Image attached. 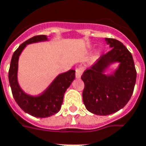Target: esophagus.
<instances>
[{"instance_id":"1","label":"esophagus","mask_w":146,"mask_h":146,"mask_svg":"<svg viewBox=\"0 0 146 146\" xmlns=\"http://www.w3.org/2000/svg\"><path fill=\"white\" fill-rule=\"evenodd\" d=\"M84 71H85V68L84 67H78V68H76V73H75L76 78H80Z\"/></svg>"}]
</instances>
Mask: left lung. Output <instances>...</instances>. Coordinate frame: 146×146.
Instances as JSON below:
<instances>
[{"label": "left lung", "mask_w": 146, "mask_h": 146, "mask_svg": "<svg viewBox=\"0 0 146 146\" xmlns=\"http://www.w3.org/2000/svg\"><path fill=\"white\" fill-rule=\"evenodd\" d=\"M106 40L111 49L82 75L85 83L84 104L90 112L98 115H108L124 108L131 98L136 82L131 54L119 40L114 38H106ZM114 62H119L118 69L111 76L103 74Z\"/></svg>", "instance_id": "8db88e82"}]
</instances>
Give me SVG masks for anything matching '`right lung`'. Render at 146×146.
<instances>
[{
  "label": "right lung",
  "mask_w": 146,
  "mask_h": 146,
  "mask_svg": "<svg viewBox=\"0 0 146 146\" xmlns=\"http://www.w3.org/2000/svg\"><path fill=\"white\" fill-rule=\"evenodd\" d=\"M48 40L46 35L32 37L21 44L14 52L10 64L8 78L15 102L24 111L38 118H47L58 112L63 102L67 88L75 78V71L69 70L60 74L47 89L38 96H31L23 92L17 82L18 59L27 44Z\"/></svg>",
  "instance_id": "1"
}]
</instances>
